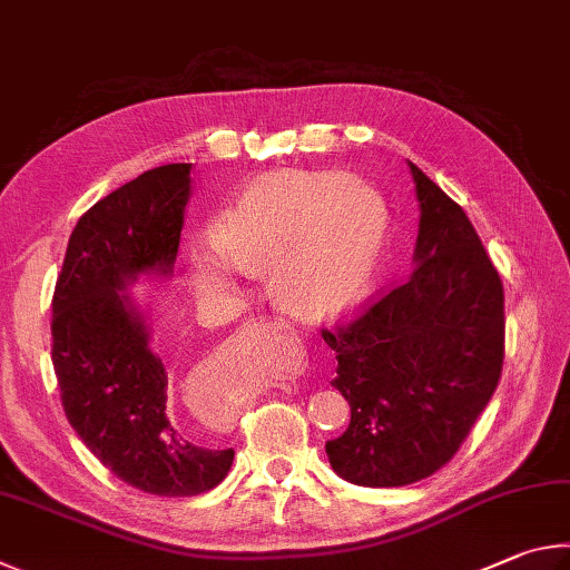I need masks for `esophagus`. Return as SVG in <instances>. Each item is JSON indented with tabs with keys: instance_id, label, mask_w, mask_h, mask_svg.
<instances>
[{
	"instance_id": "esophagus-1",
	"label": "esophagus",
	"mask_w": 570,
	"mask_h": 570,
	"mask_svg": "<svg viewBox=\"0 0 570 570\" xmlns=\"http://www.w3.org/2000/svg\"><path fill=\"white\" fill-rule=\"evenodd\" d=\"M273 325L277 327V331H279V333H285V337H287V341H293V343H295V347H297V345H301V341H297V333L293 331V327H287V323H285V321H275ZM297 365H303V357H301V363H297Z\"/></svg>"
}]
</instances>
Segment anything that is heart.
<instances>
[{
    "mask_svg": "<svg viewBox=\"0 0 570 570\" xmlns=\"http://www.w3.org/2000/svg\"><path fill=\"white\" fill-rule=\"evenodd\" d=\"M385 235L377 197L337 175L267 177L215 223V249L193 257L199 293H225L235 269L273 265L277 293L305 311L333 313L371 283Z\"/></svg>",
    "mask_w": 570,
    "mask_h": 570,
    "instance_id": "obj_1",
    "label": "heart"
}]
</instances>
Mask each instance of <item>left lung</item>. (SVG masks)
<instances>
[{"label":"left lung","instance_id":"1","mask_svg":"<svg viewBox=\"0 0 570 570\" xmlns=\"http://www.w3.org/2000/svg\"><path fill=\"white\" fill-rule=\"evenodd\" d=\"M421 207L413 273L353 323L323 331L347 431L325 443L355 485L423 481L458 453L503 371V283L481 237L423 169L407 163Z\"/></svg>","mask_w":570,"mask_h":570}]
</instances>
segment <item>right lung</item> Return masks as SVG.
I'll return each instance as SVG.
<instances>
[{"label": "right lung", "mask_w": 570, "mask_h": 570, "mask_svg": "<svg viewBox=\"0 0 570 570\" xmlns=\"http://www.w3.org/2000/svg\"><path fill=\"white\" fill-rule=\"evenodd\" d=\"M189 163L147 169L99 199L69 235L52 297V363L69 425L137 491H213L235 451L197 445L169 421L167 371L127 291L173 275L189 199Z\"/></svg>", "instance_id": "right-lung-1"}]
</instances>
